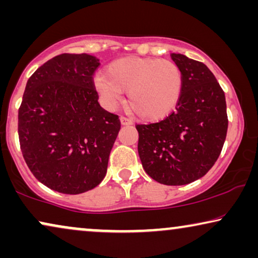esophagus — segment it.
Listing matches in <instances>:
<instances>
[{
    "label": "esophagus",
    "mask_w": 258,
    "mask_h": 258,
    "mask_svg": "<svg viewBox=\"0 0 258 258\" xmlns=\"http://www.w3.org/2000/svg\"><path fill=\"white\" fill-rule=\"evenodd\" d=\"M119 121H121V124L122 125H130V124H133V122L130 121L129 118L124 117V116H121V117H119Z\"/></svg>",
    "instance_id": "esophagus-1"
}]
</instances>
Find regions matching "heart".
<instances>
[{
    "instance_id": "obj_1",
    "label": "heart",
    "mask_w": 258,
    "mask_h": 258,
    "mask_svg": "<svg viewBox=\"0 0 258 258\" xmlns=\"http://www.w3.org/2000/svg\"><path fill=\"white\" fill-rule=\"evenodd\" d=\"M95 88L105 104L114 107L128 91L130 110L146 121H156L174 110L181 98L183 75L179 67L168 59L123 57L97 74Z\"/></svg>"
}]
</instances>
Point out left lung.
<instances>
[{"instance_id": "left-lung-1", "label": "left lung", "mask_w": 258, "mask_h": 258, "mask_svg": "<svg viewBox=\"0 0 258 258\" xmlns=\"http://www.w3.org/2000/svg\"><path fill=\"white\" fill-rule=\"evenodd\" d=\"M183 90L176 110L158 123L137 124L139 155L151 178L184 185L203 177L220 156L228 130L224 91L202 62L171 54Z\"/></svg>"}]
</instances>
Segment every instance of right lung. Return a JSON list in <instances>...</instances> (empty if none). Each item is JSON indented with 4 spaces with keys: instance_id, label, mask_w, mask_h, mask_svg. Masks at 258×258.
<instances>
[{
    "instance_id": "obj_1",
    "label": "right lung",
    "mask_w": 258,
    "mask_h": 258,
    "mask_svg": "<svg viewBox=\"0 0 258 258\" xmlns=\"http://www.w3.org/2000/svg\"><path fill=\"white\" fill-rule=\"evenodd\" d=\"M98 66L93 55L61 54L27 82L19 109L21 150L35 177L55 191L86 192L107 174L121 123L97 101Z\"/></svg>"
}]
</instances>
